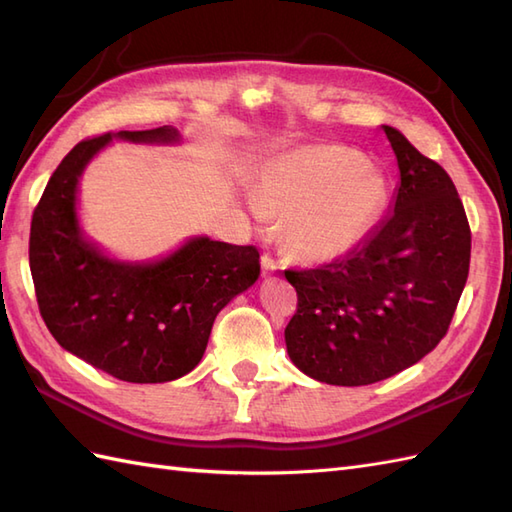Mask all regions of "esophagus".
Returning <instances> with one entry per match:
<instances>
[{
    "instance_id": "esophagus-1",
    "label": "esophagus",
    "mask_w": 512,
    "mask_h": 512,
    "mask_svg": "<svg viewBox=\"0 0 512 512\" xmlns=\"http://www.w3.org/2000/svg\"><path fill=\"white\" fill-rule=\"evenodd\" d=\"M279 268V262H277V259L273 257V255H264L262 257V270H264V275H270V273H275V270Z\"/></svg>"
}]
</instances>
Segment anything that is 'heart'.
I'll use <instances>...</instances> for the list:
<instances>
[{"label": "heart", "instance_id": "obj_1", "mask_svg": "<svg viewBox=\"0 0 512 512\" xmlns=\"http://www.w3.org/2000/svg\"><path fill=\"white\" fill-rule=\"evenodd\" d=\"M389 187L367 158L341 145L306 147L275 160L257 202L288 215L284 237L303 262H330L361 244L383 215Z\"/></svg>", "mask_w": 512, "mask_h": 512}]
</instances>
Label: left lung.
Instances as JSON below:
<instances>
[{
    "label": "left lung",
    "instance_id": "left-lung-1",
    "mask_svg": "<svg viewBox=\"0 0 512 512\" xmlns=\"http://www.w3.org/2000/svg\"><path fill=\"white\" fill-rule=\"evenodd\" d=\"M398 158L394 211L343 259L288 268L297 312L286 347L303 374L372 385L418 363L447 334L469 277L471 226L455 184L385 125Z\"/></svg>",
    "mask_w": 512,
    "mask_h": 512
}]
</instances>
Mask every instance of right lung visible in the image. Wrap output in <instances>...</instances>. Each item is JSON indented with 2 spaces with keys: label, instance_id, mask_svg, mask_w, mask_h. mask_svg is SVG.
Segmentation results:
<instances>
[{
  "label": "right lung",
  "instance_id": "1",
  "mask_svg": "<svg viewBox=\"0 0 512 512\" xmlns=\"http://www.w3.org/2000/svg\"><path fill=\"white\" fill-rule=\"evenodd\" d=\"M112 134L74 145L46 184L30 224L39 312L63 350L127 383H167L200 363L213 321L255 284L259 250L195 237L156 264H121L83 239L76 184ZM132 143H173L178 129L118 132Z\"/></svg>",
  "mask_w": 512,
  "mask_h": 512
}]
</instances>
